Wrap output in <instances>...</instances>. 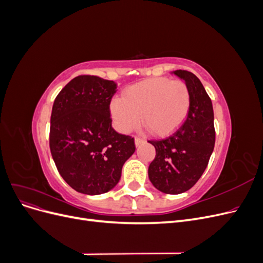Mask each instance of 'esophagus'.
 Instances as JSON below:
<instances>
[{
    "mask_svg": "<svg viewBox=\"0 0 263 263\" xmlns=\"http://www.w3.org/2000/svg\"><path fill=\"white\" fill-rule=\"evenodd\" d=\"M144 142H145V139L139 138V137H136V138H135V145H136V147L140 146L141 144H144Z\"/></svg>",
    "mask_w": 263,
    "mask_h": 263,
    "instance_id": "34e87169",
    "label": "esophagus"
}]
</instances>
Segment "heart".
<instances>
[{
    "mask_svg": "<svg viewBox=\"0 0 263 263\" xmlns=\"http://www.w3.org/2000/svg\"><path fill=\"white\" fill-rule=\"evenodd\" d=\"M191 104L190 91L181 80L166 78L149 79L126 87L123 98L109 103V113L115 129L128 134L141 119L156 136H166L187 117Z\"/></svg>",
    "mask_w": 263,
    "mask_h": 263,
    "instance_id": "obj_1",
    "label": "heart"
}]
</instances>
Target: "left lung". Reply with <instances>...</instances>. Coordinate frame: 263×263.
<instances>
[{"label":"left lung","instance_id":"left-lung-1","mask_svg":"<svg viewBox=\"0 0 263 263\" xmlns=\"http://www.w3.org/2000/svg\"><path fill=\"white\" fill-rule=\"evenodd\" d=\"M185 82L191 104L186 121L171 136L150 140L156 157L148 168L153 185L165 194L190 190L202 177L215 145L214 110L202 82L185 70L172 71Z\"/></svg>","mask_w":263,"mask_h":263}]
</instances>
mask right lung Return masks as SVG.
<instances>
[{"label": "right lung", "instance_id": "add662e5", "mask_svg": "<svg viewBox=\"0 0 263 263\" xmlns=\"http://www.w3.org/2000/svg\"><path fill=\"white\" fill-rule=\"evenodd\" d=\"M116 91L114 81L81 76L53 102L51 156L62 179L77 192L99 195L115 187L124 163L136 149L134 138L112 127L109 103Z\"/></svg>", "mask_w": 263, "mask_h": 263}]
</instances>
